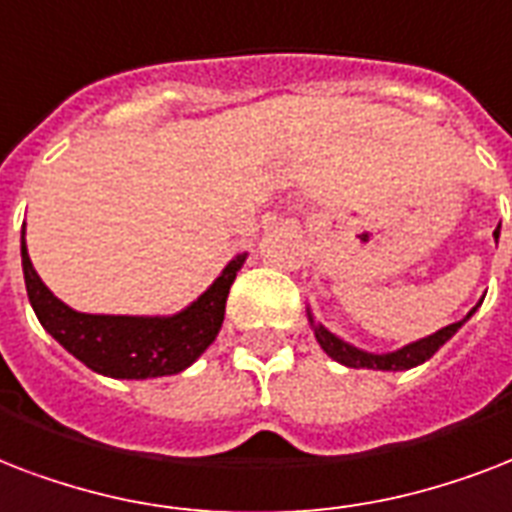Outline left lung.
<instances>
[{
  "label": "left lung",
  "mask_w": 512,
  "mask_h": 512,
  "mask_svg": "<svg viewBox=\"0 0 512 512\" xmlns=\"http://www.w3.org/2000/svg\"><path fill=\"white\" fill-rule=\"evenodd\" d=\"M494 237H499V227L494 229ZM473 312H470V315H473ZM470 315H467V318H470ZM465 320H457V323H451V326L441 328L438 334L427 336V339H419V342L408 344V347H403V350H398V352H390V355H371V352L358 350V347H352V344L342 342L339 336H334L323 326H315V336H318L320 347H323V350H326L331 358L339 360V363H344V366L379 368V371H403V368H414V366H419V363H425V360L433 358L435 352L441 350L443 344L449 342L451 336L457 334L459 328L465 326Z\"/></svg>",
  "instance_id": "obj_1"
}]
</instances>
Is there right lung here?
<instances>
[{"instance_id": "add662e5", "label": "right lung", "mask_w": 512, "mask_h": 512, "mask_svg": "<svg viewBox=\"0 0 512 512\" xmlns=\"http://www.w3.org/2000/svg\"><path fill=\"white\" fill-rule=\"evenodd\" d=\"M23 235H26V224L21 229L23 277L39 323L55 342H61L87 368L114 379L168 376L192 366L219 334L229 288L245 261V253L229 261L219 280L192 307H186L173 318L85 315L66 307L61 299H55L47 291V285L31 267Z\"/></svg>"}]
</instances>
